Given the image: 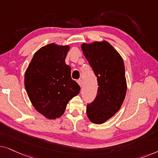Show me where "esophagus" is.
Returning a JSON list of instances; mask_svg holds the SVG:
<instances>
[{"label":"esophagus","mask_w":158,"mask_h":158,"mask_svg":"<svg viewBox=\"0 0 158 158\" xmlns=\"http://www.w3.org/2000/svg\"><path fill=\"white\" fill-rule=\"evenodd\" d=\"M77 83L79 84V85L81 87V85H82V81H81V79H79V80L77 81Z\"/></svg>","instance_id":"34e87169"}]
</instances>
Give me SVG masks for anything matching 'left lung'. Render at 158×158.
I'll return each mask as SVG.
<instances>
[{"instance_id": "1", "label": "left lung", "mask_w": 158, "mask_h": 158, "mask_svg": "<svg viewBox=\"0 0 158 158\" xmlns=\"http://www.w3.org/2000/svg\"><path fill=\"white\" fill-rule=\"evenodd\" d=\"M84 56L98 77V94L87 106V115L92 123L102 124L120 110L127 94L125 66L119 52L106 40L84 43Z\"/></svg>"}]
</instances>
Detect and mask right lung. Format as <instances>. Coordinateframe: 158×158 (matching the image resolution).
Returning <instances> with one entry per match:
<instances>
[{
	"instance_id": "add662e5",
	"label": "right lung",
	"mask_w": 158,
	"mask_h": 158,
	"mask_svg": "<svg viewBox=\"0 0 158 158\" xmlns=\"http://www.w3.org/2000/svg\"><path fill=\"white\" fill-rule=\"evenodd\" d=\"M69 45L48 44L34 55L24 73L27 93L34 108L48 119L64 114L67 104L80 91L71 79L65 59Z\"/></svg>"
}]
</instances>
